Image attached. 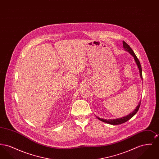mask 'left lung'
I'll return each mask as SVG.
<instances>
[{
  "instance_id": "left-lung-1",
  "label": "left lung",
  "mask_w": 159,
  "mask_h": 159,
  "mask_svg": "<svg viewBox=\"0 0 159 159\" xmlns=\"http://www.w3.org/2000/svg\"><path fill=\"white\" fill-rule=\"evenodd\" d=\"M123 48L125 49V51H128L129 53H130L133 57L134 58V60L135 61V62H136V65L138 66V67L139 68V75L141 78L143 79V75H142V68H141V64H140V62L139 60L138 59V58L136 57V55L135 54V53L134 52L133 50L131 49V48L129 46V45H128L125 41H123ZM141 105V101L139 102V104L138 105V106L136 107V108L133 111V112H132L131 113L129 114V115H127L126 116H124L121 118H119V119H101V118H99L98 117L99 120L101 121H103V122H105L107 123H108V124H110V125H120V124H122V123H124L125 122L129 120V119H130L135 114L137 113V111H138L139 108V107Z\"/></svg>"
}]
</instances>
